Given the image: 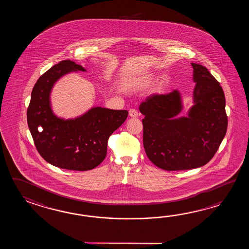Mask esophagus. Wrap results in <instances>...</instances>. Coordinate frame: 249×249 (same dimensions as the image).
Instances as JSON below:
<instances>
[{"instance_id": "1", "label": "esophagus", "mask_w": 249, "mask_h": 249, "mask_svg": "<svg viewBox=\"0 0 249 249\" xmlns=\"http://www.w3.org/2000/svg\"><path fill=\"white\" fill-rule=\"evenodd\" d=\"M138 111L136 109H134V108H131L130 110H129V116L131 117H138Z\"/></svg>"}]
</instances>
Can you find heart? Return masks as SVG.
<instances>
[{
    "label": "heart",
    "mask_w": 249,
    "mask_h": 249,
    "mask_svg": "<svg viewBox=\"0 0 249 249\" xmlns=\"http://www.w3.org/2000/svg\"><path fill=\"white\" fill-rule=\"evenodd\" d=\"M155 76L154 74H148L146 75H143L142 77L135 78V79L129 80L125 84L127 89L131 90H140L147 88L148 86L151 85L154 82ZM169 85V79L167 76H163L161 79L159 80L158 85H157V89L159 91H163L167 88Z\"/></svg>",
    "instance_id": "1"
}]
</instances>
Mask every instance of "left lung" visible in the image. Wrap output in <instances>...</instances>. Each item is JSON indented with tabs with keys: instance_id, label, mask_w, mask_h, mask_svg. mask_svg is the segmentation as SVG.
Instances as JSON below:
<instances>
[{
	"instance_id": "1",
	"label": "left lung",
	"mask_w": 249,
	"mask_h": 249,
	"mask_svg": "<svg viewBox=\"0 0 249 249\" xmlns=\"http://www.w3.org/2000/svg\"><path fill=\"white\" fill-rule=\"evenodd\" d=\"M191 66L196 86L194 105L188 117H176L182 110L177 90L149 96L140 105L144 116L146 154L155 165L166 171L193 169L207 164L227 131L225 96L220 83L206 67Z\"/></svg>"
}]
</instances>
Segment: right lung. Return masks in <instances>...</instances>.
<instances>
[{
  "label": "right lung",
  "instance_id": "add662e5",
  "mask_svg": "<svg viewBox=\"0 0 249 249\" xmlns=\"http://www.w3.org/2000/svg\"><path fill=\"white\" fill-rule=\"evenodd\" d=\"M74 71L85 69L68 59L39 77L27 108V124L38 152L48 163L62 169L87 171L105 159L108 138L125 121L128 111L96 107L74 119L55 116L50 101L53 85Z\"/></svg>",
  "mask_w": 249,
  "mask_h": 249
}]
</instances>
